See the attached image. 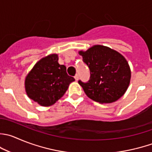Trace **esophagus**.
<instances>
[{
	"label": "esophagus",
	"mask_w": 152,
	"mask_h": 152,
	"mask_svg": "<svg viewBox=\"0 0 152 152\" xmlns=\"http://www.w3.org/2000/svg\"><path fill=\"white\" fill-rule=\"evenodd\" d=\"M74 79H76V81H78V79H79V75H78V74H76V76H74Z\"/></svg>",
	"instance_id": "esophagus-1"
}]
</instances>
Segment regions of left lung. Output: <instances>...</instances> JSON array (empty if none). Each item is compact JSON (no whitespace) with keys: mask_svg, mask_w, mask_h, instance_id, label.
I'll return each instance as SVG.
<instances>
[{"mask_svg":"<svg viewBox=\"0 0 152 152\" xmlns=\"http://www.w3.org/2000/svg\"><path fill=\"white\" fill-rule=\"evenodd\" d=\"M79 54L91 74L88 82L79 80L86 95L99 103L119 99L130 83L131 70L126 58L117 51L101 45L80 51Z\"/></svg>","mask_w":152,"mask_h":152,"instance_id":"1","label":"left lung"}]
</instances>
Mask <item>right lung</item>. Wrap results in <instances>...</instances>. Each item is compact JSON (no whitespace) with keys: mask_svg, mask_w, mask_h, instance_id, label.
I'll return each instance as SVG.
<instances>
[{"mask_svg":"<svg viewBox=\"0 0 152 152\" xmlns=\"http://www.w3.org/2000/svg\"><path fill=\"white\" fill-rule=\"evenodd\" d=\"M58 60L56 54L45 57L35 64L26 77L28 96L42 106L53 104L75 80L67 75L66 67L58 64Z\"/></svg>","mask_w":152,"mask_h":152,"instance_id":"obj_1","label":"right lung"}]
</instances>
